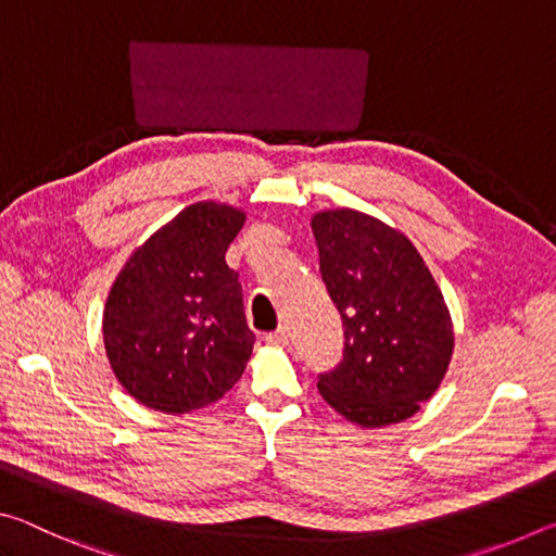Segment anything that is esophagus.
I'll use <instances>...</instances> for the list:
<instances>
[{
    "instance_id": "obj_1",
    "label": "esophagus",
    "mask_w": 556,
    "mask_h": 556,
    "mask_svg": "<svg viewBox=\"0 0 556 556\" xmlns=\"http://www.w3.org/2000/svg\"><path fill=\"white\" fill-rule=\"evenodd\" d=\"M287 328L281 326V328H277V331H271V333H267L265 336V341L269 343V345H285L287 343Z\"/></svg>"
}]
</instances>
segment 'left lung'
<instances>
[{
  "mask_svg": "<svg viewBox=\"0 0 556 556\" xmlns=\"http://www.w3.org/2000/svg\"><path fill=\"white\" fill-rule=\"evenodd\" d=\"M328 296L343 321V357L318 375V392L361 427L409 419L444 380L454 328L417 248L351 208L314 215Z\"/></svg>",
  "mask_w": 556,
  "mask_h": 556,
  "instance_id": "8db88e82",
  "label": "left lung"
}]
</instances>
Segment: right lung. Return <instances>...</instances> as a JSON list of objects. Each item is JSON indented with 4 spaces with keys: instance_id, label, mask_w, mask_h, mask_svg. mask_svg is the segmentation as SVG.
<instances>
[{
    "instance_id": "add662e5",
    "label": "right lung",
    "mask_w": 556,
    "mask_h": 556,
    "mask_svg": "<svg viewBox=\"0 0 556 556\" xmlns=\"http://www.w3.org/2000/svg\"><path fill=\"white\" fill-rule=\"evenodd\" d=\"M244 213L193 203L154 232L110 289L102 338L112 370L144 407L184 414L240 380L255 333L228 252Z\"/></svg>"
}]
</instances>
